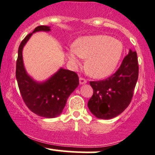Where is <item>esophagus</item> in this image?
I'll list each match as a JSON object with an SVG mask.
<instances>
[{
	"instance_id": "esophagus-1",
	"label": "esophagus",
	"mask_w": 155,
	"mask_h": 155,
	"mask_svg": "<svg viewBox=\"0 0 155 155\" xmlns=\"http://www.w3.org/2000/svg\"><path fill=\"white\" fill-rule=\"evenodd\" d=\"M79 82H80V84H86L87 81H86L85 78L81 77L79 78Z\"/></svg>"
}]
</instances>
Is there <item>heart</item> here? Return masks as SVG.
I'll use <instances>...</instances> for the list:
<instances>
[{
  "label": "heart",
  "instance_id": "1",
  "mask_svg": "<svg viewBox=\"0 0 155 155\" xmlns=\"http://www.w3.org/2000/svg\"><path fill=\"white\" fill-rule=\"evenodd\" d=\"M124 44L120 41L104 35L84 36L77 40L68 58L74 66L81 65L80 58L86 59L85 68L93 78H103L111 74L119 64Z\"/></svg>",
  "mask_w": 155,
  "mask_h": 155
}]
</instances>
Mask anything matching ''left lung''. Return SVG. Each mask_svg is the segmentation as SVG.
Segmentation results:
<instances>
[{"instance_id": "8db88e82", "label": "left lung", "mask_w": 155, "mask_h": 155, "mask_svg": "<svg viewBox=\"0 0 155 155\" xmlns=\"http://www.w3.org/2000/svg\"><path fill=\"white\" fill-rule=\"evenodd\" d=\"M139 72L136 51L129 50L115 73L98 81H90L93 94L88 102L89 110L100 119L119 115L130 104Z\"/></svg>"}]
</instances>
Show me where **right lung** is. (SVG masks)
Listing matches in <instances>:
<instances>
[{"label":"right lung","instance_id":"obj_1","mask_svg":"<svg viewBox=\"0 0 155 155\" xmlns=\"http://www.w3.org/2000/svg\"><path fill=\"white\" fill-rule=\"evenodd\" d=\"M40 31H49L50 27L38 26L20 44L16 62V79L26 106L41 117L54 118L62 113L69 96L79 85V78L74 71L62 68L42 83L36 82L28 75L23 62V48L31 35Z\"/></svg>","mask_w":155,"mask_h":155}]
</instances>
